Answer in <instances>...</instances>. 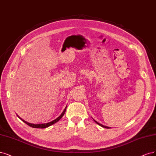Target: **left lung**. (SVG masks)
Listing matches in <instances>:
<instances>
[{"label": "left lung", "instance_id": "8db88e82", "mask_svg": "<svg viewBox=\"0 0 156 156\" xmlns=\"http://www.w3.org/2000/svg\"><path fill=\"white\" fill-rule=\"evenodd\" d=\"M94 121L97 123V124H98V125H99V126H102V127H103V128H110V127H108V126H105V125H102V124H100V123H99L98 121H96L95 120H94Z\"/></svg>", "mask_w": 156, "mask_h": 156}]
</instances>
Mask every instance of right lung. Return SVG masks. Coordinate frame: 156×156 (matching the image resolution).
Segmentation results:
<instances>
[{
	"mask_svg": "<svg viewBox=\"0 0 156 156\" xmlns=\"http://www.w3.org/2000/svg\"><path fill=\"white\" fill-rule=\"evenodd\" d=\"M66 107H67V106L65 107V108H64V110L63 112H62V114H61L59 116H58L57 118H56L55 119L53 120L52 121H50V122H49L42 123V124H34V123H30V122H27V121L23 120V119H22V118H20L18 115H17L18 116V117L19 118V119H20L24 122H25L26 124H27V125H29L30 126H31V127H32V128H47V127H49L50 126H51V125H53V124H55V123H56L57 122H58V121H59V120L61 119V118L62 117V116L64 115V113H65V112H66Z\"/></svg>",
	"mask_w": 156,
	"mask_h": 156,
	"instance_id": "right-lung-1",
	"label": "right lung"
}]
</instances>
